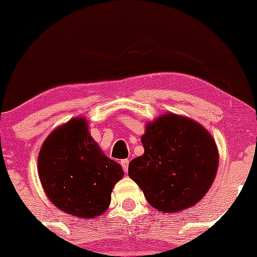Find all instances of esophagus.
<instances>
[{"instance_id":"obj_1","label":"esophagus","mask_w":257,"mask_h":257,"mask_svg":"<svg viewBox=\"0 0 257 257\" xmlns=\"http://www.w3.org/2000/svg\"><path fill=\"white\" fill-rule=\"evenodd\" d=\"M120 165H121V168H123L124 173L128 172V167H129V160H128V159L121 160V162H120Z\"/></svg>"}]
</instances>
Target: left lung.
Listing matches in <instances>:
<instances>
[{"label": "left lung", "mask_w": 257, "mask_h": 257, "mask_svg": "<svg viewBox=\"0 0 257 257\" xmlns=\"http://www.w3.org/2000/svg\"><path fill=\"white\" fill-rule=\"evenodd\" d=\"M144 154L129 163L128 174L159 211L195 205L214 181L219 152L211 134L198 121L174 113L145 125Z\"/></svg>", "instance_id": "8db88e82"}]
</instances>
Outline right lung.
Masks as SVG:
<instances>
[{"label": "right lung", "instance_id": "add662e5", "mask_svg": "<svg viewBox=\"0 0 257 257\" xmlns=\"http://www.w3.org/2000/svg\"><path fill=\"white\" fill-rule=\"evenodd\" d=\"M38 175L46 195L62 211L82 219L102 215L124 173L100 150L82 116L47 137L38 154Z\"/></svg>", "mask_w": 257, "mask_h": 257}]
</instances>
